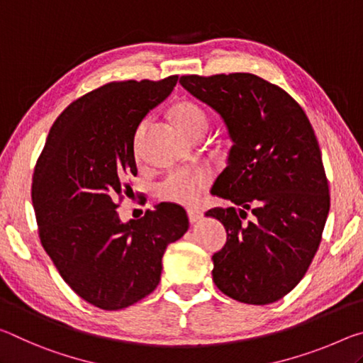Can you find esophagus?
<instances>
[{"instance_id":"34e87169","label":"esophagus","mask_w":363,"mask_h":363,"mask_svg":"<svg viewBox=\"0 0 363 363\" xmlns=\"http://www.w3.org/2000/svg\"><path fill=\"white\" fill-rule=\"evenodd\" d=\"M201 217H203V212H201V211H198V209H188V218H189V222H191V223L198 222Z\"/></svg>"}]
</instances>
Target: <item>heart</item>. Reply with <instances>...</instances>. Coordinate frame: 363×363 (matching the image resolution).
Here are the masks:
<instances>
[{
	"label": "heart",
	"mask_w": 363,
	"mask_h": 363,
	"mask_svg": "<svg viewBox=\"0 0 363 363\" xmlns=\"http://www.w3.org/2000/svg\"><path fill=\"white\" fill-rule=\"evenodd\" d=\"M174 118L177 125L188 136L203 132L209 127V116L199 104L191 101H183L174 108ZM146 127V121L138 127L136 140ZM211 174L204 169H183L175 170L164 178L157 186V194L170 203L182 206H193L199 201L201 196L211 183Z\"/></svg>",
	"instance_id": "obj_1"
}]
</instances>
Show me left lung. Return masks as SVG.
<instances>
[{
	"label": "left lung",
	"mask_w": 363,
	"mask_h": 363,
	"mask_svg": "<svg viewBox=\"0 0 363 363\" xmlns=\"http://www.w3.org/2000/svg\"><path fill=\"white\" fill-rule=\"evenodd\" d=\"M180 85L222 117L231 140L211 193L233 206L206 213L227 230L213 283L235 301L272 304L302 280L322 241L330 189L317 136L301 106L257 75H183Z\"/></svg>",
	"instance_id": "obj_1"
}]
</instances>
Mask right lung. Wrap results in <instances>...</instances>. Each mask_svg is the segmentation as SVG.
Instances as JSON below:
<instances>
[{
  "label": "right lung",
  "mask_w": 363,
  "mask_h": 363,
  "mask_svg": "<svg viewBox=\"0 0 363 363\" xmlns=\"http://www.w3.org/2000/svg\"><path fill=\"white\" fill-rule=\"evenodd\" d=\"M114 82L85 94L57 117L35 165L32 204L45 251L82 299L118 311L151 294L162 255L186 233L182 206L162 203L122 222L114 201L136 175L133 140L147 112L177 85Z\"/></svg>",
  "instance_id": "right-lung-1"
}]
</instances>
